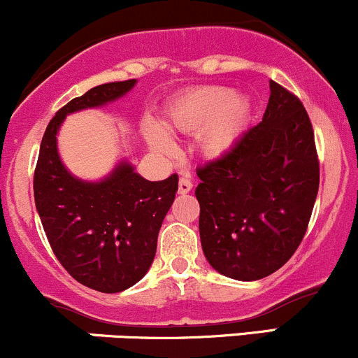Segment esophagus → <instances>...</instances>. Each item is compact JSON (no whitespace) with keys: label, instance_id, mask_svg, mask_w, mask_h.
Listing matches in <instances>:
<instances>
[{"label":"esophagus","instance_id":"esophagus-1","mask_svg":"<svg viewBox=\"0 0 358 358\" xmlns=\"http://www.w3.org/2000/svg\"><path fill=\"white\" fill-rule=\"evenodd\" d=\"M193 189V182H191L187 178H180L179 179V193L180 194H186Z\"/></svg>","mask_w":358,"mask_h":358}]
</instances>
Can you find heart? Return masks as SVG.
<instances>
[{"mask_svg":"<svg viewBox=\"0 0 358 358\" xmlns=\"http://www.w3.org/2000/svg\"><path fill=\"white\" fill-rule=\"evenodd\" d=\"M251 103L227 87L208 85L186 92L167 110V126L176 131H199V147L208 155H220L244 131ZM148 141L159 152H171L172 141L159 126H150Z\"/></svg>","mask_w":358,"mask_h":358,"instance_id":"b5f03b06","label":"heart"}]
</instances>
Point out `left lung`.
Returning <instances> with one entry per match:
<instances>
[{
	"label": "left lung",
	"mask_w": 358,
	"mask_h": 358,
	"mask_svg": "<svg viewBox=\"0 0 358 358\" xmlns=\"http://www.w3.org/2000/svg\"><path fill=\"white\" fill-rule=\"evenodd\" d=\"M270 88L263 121L196 171L203 252L218 273L241 282L264 278L294 256L319 189L307 110L273 80Z\"/></svg>",
	"instance_id": "obj_1"
}]
</instances>
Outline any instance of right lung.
<instances>
[{
    "instance_id": "add662e5",
    "label": "right lung",
    "mask_w": 358,
    "mask_h": 358,
    "mask_svg": "<svg viewBox=\"0 0 358 358\" xmlns=\"http://www.w3.org/2000/svg\"><path fill=\"white\" fill-rule=\"evenodd\" d=\"M134 83H103L61 107L45 128L34 172V198L52 252L76 282L103 294L126 290L148 271L179 178L152 182L122 162L101 182H85L61 164L56 134L66 114L116 101Z\"/></svg>"
}]
</instances>
